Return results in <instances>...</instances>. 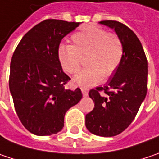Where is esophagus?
<instances>
[{
    "instance_id": "esophagus-1",
    "label": "esophagus",
    "mask_w": 159,
    "mask_h": 159,
    "mask_svg": "<svg viewBox=\"0 0 159 159\" xmlns=\"http://www.w3.org/2000/svg\"><path fill=\"white\" fill-rule=\"evenodd\" d=\"M81 91H82V93H83L84 96H87V95H88L89 90L87 88H85V87H81Z\"/></svg>"
}]
</instances>
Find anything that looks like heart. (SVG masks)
<instances>
[{
	"instance_id": "heart-1",
	"label": "heart",
	"mask_w": 159,
	"mask_h": 159,
	"mask_svg": "<svg viewBox=\"0 0 159 159\" xmlns=\"http://www.w3.org/2000/svg\"><path fill=\"white\" fill-rule=\"evenodd\" d=\"M73 45L62 44L57 50L61 67L69 75H75L86 58L89 66L75 76L80 85L90 86L112 75L121 64L124 46L120 36L97 26L83 28L71 37Z\"/></svg>"
}]
</instances>
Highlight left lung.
<instances>
[{"label": "left lung", "mask_w": 159, "mask_h": 159, "mask_svg": "<svg viewBox=\"0 0 159 159\" xmlns=\"http://www.w3.org/2000/svg\"><path fill=\"white\" fill-rule=\"evenodd\" d=\"M114 29L124 46V56L116 72L103 87L92 89L94 108L85 116V126L94 135L112 137L133 121L148 90V60L142 45L129 27L116 20H102Z\"/></svg>", "instance_id": "1"}]
</instances>
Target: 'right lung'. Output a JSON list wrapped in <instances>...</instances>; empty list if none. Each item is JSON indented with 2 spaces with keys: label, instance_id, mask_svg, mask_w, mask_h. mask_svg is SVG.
Wrapping results in <instances>:
<instances>
[{
  "label": "right lung",
  "instance_id": "1",
  "mask_svg": "<svg viewBox=\"0 0 159 159\" xmlns=\"http://www.w3.org/2000/svg\"><path fill=\"white\" fill-rule=\"evenodd\" d=\"M79 24L45 20L24 35L12 55L9 85L15 111L35 135L59 132L66 112L83 97L80 88L66 89L71 79L57 57L62 39Z\"/></svg>",
  "mask_w": 159,
  "mask_h": 159
}]
</instances>
